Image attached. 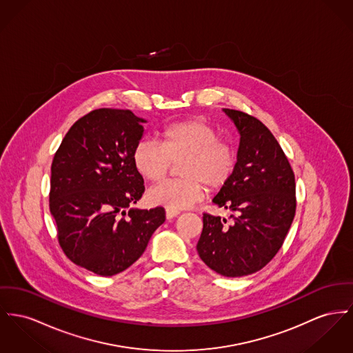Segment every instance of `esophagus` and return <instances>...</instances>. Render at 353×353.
Masks as SVG:
<instances>
[{
  "label": "esophagus",
  "mask_w": 353,
  "mask_h": 353,
  "mask_svg": "<svg viewBox=\"0 0 353 353\" xmlns=\"http://www.w3.org/2000/svg\"><path fill=\"white\" fill-rule=\"evenodd\" d=\"M181 212L179 210H175V209H165V216L170 219V218H174L176 215H179Z\"/></svg>",
  "instance_id": "1"
}]
</instances>
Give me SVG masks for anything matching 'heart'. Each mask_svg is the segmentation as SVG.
I'll return each instance as SVG.
<instances>
[{"label": "heart", "mask_w": 353, "mask_h": 353, "mask_svg": "<svg viewBox=\"0 0 353 353\" xmlns=\"http://www.w3.org/2000/svg\"><path fill=\"white\" fill-rule=\"evenodd\" d=\"M181 159V179L167 181L148 191L154 205L175 210L190 208L203 198L205 184L210 190L223 188L236 163L232 144L219 141L212 124L198 118L168 124L159 134V144L141 139L132 151L137 171L150 182L162 181L171 162Z\"/></svg>", "instance_id": "obj_1"}]
</instances>
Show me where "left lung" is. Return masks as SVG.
I'll return each instance as SVG.
<instances>
[{
	"label": "left lung",
	"mask_w": 353,
	"mask_h": 353,
	"mask_svg": "<svg viewBox=\"0 0 353 353\" xmlns=\"http://www.w3.org/2000/svg\"><path fill=\"white\" fill-rule=\"evenodd\" d=\"M223 112L239 132V147L234 172L212 202L233 212V223L205 212L196 250L218 274L242 277L261 270L281 249L296 214V182L263 123L241 111Z\"/></svg>",
	"instance_id": "obj_1"
}]
</instances>
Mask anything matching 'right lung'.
Returning <instances> with one entry per match:
<instances>
[{
	"label": "right lung",
	"mask_w": 353,
	"mask_h": 353,
	"mask_svg": "<svg viewBox=\"0 0 353 353\" xmlns=\"http://www.w3.org/2000/svg\"><path fill=\"white\" fill-rule=\"evenodd\" d=\"M144 119L100 108L67 132L50 167L49 209L59 243L73 263L110 277L141 259L165 222L163 208L132 209L144 192L132 163Z\"/></svg>",
	"instance_id": "1"
}]
</instances>
